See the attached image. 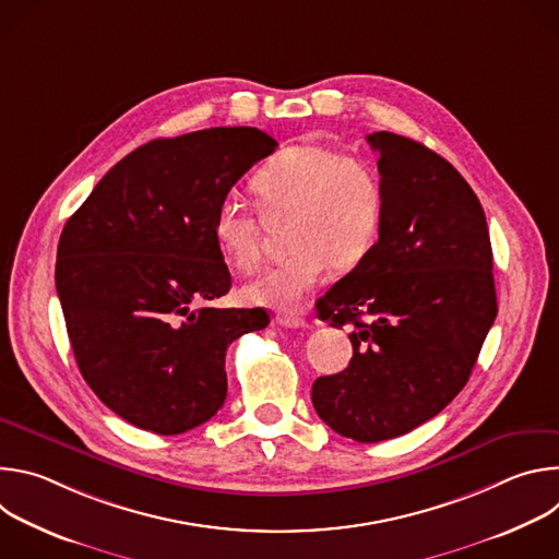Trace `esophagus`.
<instances>
[{
    "mask_svg": "<svg viewBox=\"0 0 559 559\" xmlns=\"http://www.w3.org/2000/svg\"><path fill=\"white\" fill-rule=\"evenodd\" d=\"M276 321H278L283 328H289V330H302V328H307L305 318L294 316V313H278Z\"/></svg>",
    "mask_w": 559,
    "mask_h": 559,
    "instance_id": "34e87169",
    "label": "esophagus"
}]
</instances>
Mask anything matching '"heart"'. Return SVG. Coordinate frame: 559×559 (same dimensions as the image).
<instances>
[{
  "mask_svg": "<svg viewBox=\"0 0 559 559\" xmlns=\"http://www.w3.org/2000/svg\"><path fill=\"white\" fill-rule=\"evenodd\" d=\"M252 190L267 212H289V254L246 287V298L294 309L321 285L332 265L356 267L373 248L384 216V186L358 154L316 143L285 145L254 173ZM214 238L225 259L241 272L263 261L254 214L234 199L216 207Z\"/></svg>",
  "mask_w": 559,
  "mask_h": 559,
  "instance_id": "1",
  "label": "heart"
}]
</instances>
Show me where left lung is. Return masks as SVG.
I'll return each instance as SVG.
<instances>
[{
	"instance_id": "1",
	"label": "left lung",
	"mask_w": 559,
	"mask_h": 559,
	"mask_svg": "<svg viewBox=\"0 0 559 559\" xmlns=\"http://www.w3.org/2000/svg\"><path fill=\"white\" fill-rule=\"evenodd\" d=\"M367 141L380 154L384 216L371 252L316 302L321 321L354 325V356L345 371L316 378L311 403L336 433L380 442L462 391L498 300L485 210L462 175L414 139Z\"/></svg>"
}]
</instances>
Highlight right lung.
<instances>
[{"label": "right lung", "mask_w": 559, "mask_h": 559, "mask_svg": "<svg viewBox=\"0 0 559 559\" xmlns=\"http://www.w3.org/2000/svg\"><path fill=\"white\" fill-rule=\"evenodd\" d=\"M259 128L154 139L95 186L63 225L55 283L79 371L126 423L177 436L225 403L227 347L270 313L201 302L231 287L214 216L276 150Z\"/></svg>", "instance_id": "add662e5"}]
</instances>
